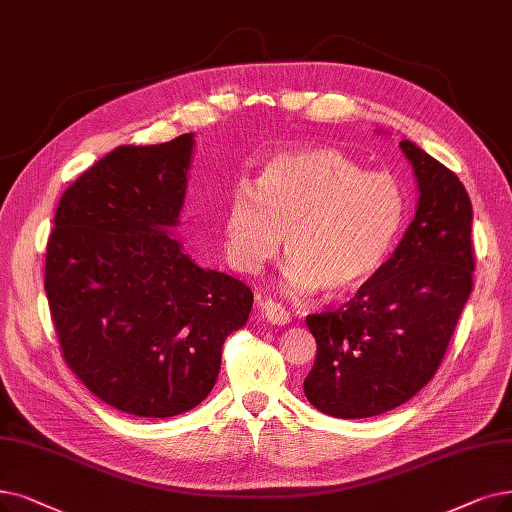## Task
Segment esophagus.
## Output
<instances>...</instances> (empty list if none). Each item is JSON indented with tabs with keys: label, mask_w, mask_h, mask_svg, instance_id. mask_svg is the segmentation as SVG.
I'll return each mask as SVG.
<instances>
[{
	"label": "esophagus",
	"mask_w": 512,
	"mask_h": 512,
	"mask_svg": "<svg viewBox=\"0 0 512 512\" xmlns=\"http://www.w3.org/2000/svg\"><path fill=\"white\" fill-rule=\"evenodd\" d=\"M258 306H260L264 319H267L269 323H273V325L290 323V313L285 311L279 302H275L271 298H262V300H258Z\"/></svg>",
	"instance_id": "obj_1"
}]
</instances>
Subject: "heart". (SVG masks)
Masks as SVG:
<instances>
[{
  "label": "heart",
  "mask_w": 512,
  "mask_h": 512,
  "mask_svg": "<svg viewBox=\"0 0 512 512\" xmlns=\"http://www.w3.org/2000/svg\"><path fill=\"white\" fill-rule=\"evenodd\" d=\"M403 214L405 199L391 174L365 172L336 149H294L269 159L256 187L248 178L237 182L220 231L235 269L260 271L285 239L290 290L342 294L380 271Z\"/></svg>",
  "instance_id": "1"
}]
</instances>
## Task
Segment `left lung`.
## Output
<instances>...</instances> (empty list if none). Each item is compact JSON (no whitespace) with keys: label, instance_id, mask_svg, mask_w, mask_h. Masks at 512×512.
Wrapping results in <instances>:
<instances>
[{"label":"left lung","instance_id":"1","mask_svg":"<svg viewBox=\"0 0 512 512\" xmlns=\"http://www.w3.org/2000/svg\"><path fill=\"white\" fill-rule=\"evenodd\" d=\"M399 147L420 193L412 224L349 302L306 317L317 357L304 395L334 418L395 410L431 382L473 292V206L464 185L412 140Z\"/></svg>","mask_w":512,"mask_h":512}]
</instances>
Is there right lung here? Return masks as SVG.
Segmentation results:
<instances>
[{
  "label": "right lung",
  "instance_id": "right-lung-1",
  "mask_svg": "<svg viewBox=\"0 0 512 512\" xmlns=\"http://www.w3.org/2000/svg\"><path fill=\"white\" fill-rule=\"evenodd\" d=\"M193 134L98 159L60 197L44 288L60 351L100 401L140 418L210 395L222 344L254 294L201 269L170 235L185 203Z\"/></svg>",
  "mask_w": 512,
  "mask_h": 512
}]
</instances>
